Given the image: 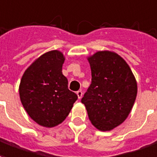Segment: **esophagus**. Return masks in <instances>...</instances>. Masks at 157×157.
Masks as SVG:
<instances>
[{"mask_svg":"<svg viewBox=\"0 0 157 157\" xmlns=\"http://www.w3.org/2000/svg\"><path fill=\"white\" fill-rule=\"evenodd\" d=\"M76 95H77V96H78L79 99H81L82 97V95H83V93H82V90H78V91H76Z\"/></svg>","mask_w":157,"mask_h":157,"instance_id":"34e87169","label":"esophagus"}]
</instances>
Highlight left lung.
<instances>
[{
  "label": "left lung",
  "instance_id": "8db88e82",
  "mask_svg": "<svg viewBox=\"0 0 157 157\" xmlns=\"http://www.w3.org/2000/svg\"><path fill=\"white\" fill-rule=\"evenodd\" d=\"M91 84L82 97L90 122L101 132L126 120L137 94V83L126 61L115 52L102 51L87 58Z\"/></svg>",
  "mask_w": 157,
  "mask_h": 157
}]
</instances>
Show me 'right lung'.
<instances>
[{
	"label": "right lung",
	"mask_w": 157,
	"mask_h": 157,
	"mask_svg": "<svg viewBox=\"0 0 157 157\" xmlns=\"http://www.w3.org/2000/svg\"><path fill=\"white\" fill-rule=\"evenodd\" d=\"M64 61L62 52H46L25 70L21 80V101L29 117L40 126L53 127L61 124L77 100L62 74Z\"/></svg>",
	"instance_id": "obj_1"
}]
</instances>
